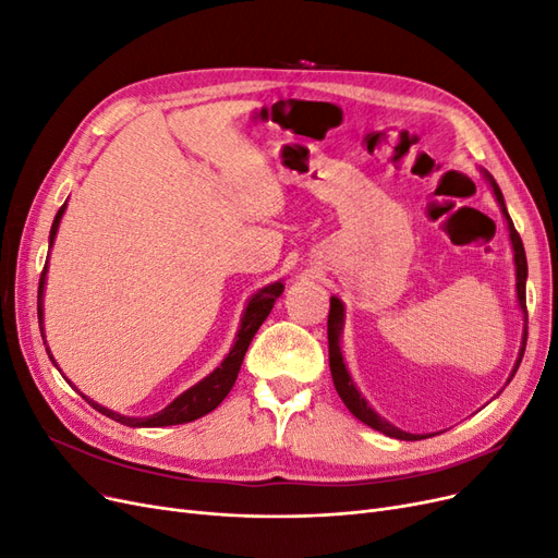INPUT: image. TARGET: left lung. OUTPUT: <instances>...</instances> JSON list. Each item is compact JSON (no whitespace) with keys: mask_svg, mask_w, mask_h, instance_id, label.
Masks as SVG:
<instances>
[{"mask_svg":"<svg viewBox=\"0 0 558 558\" xmlns=\"http://www.w3.org/2000/svg\"><path fill=\"white\" fill-rule=\"evenodd\" d=\"M486 179L488 183H492L494 189V195L498 199L500 205V211L505 216V221H508V230H510V242H512V251H514V267H517V300H519V307L521 312L526 314V277H529V265H526V251H523V244H521V238L519 232L514 230V223L512 218L508 214V209H505V199H502V193L498 189V183L494 181V177L486 172ZM529 316V314H526ZM529 324V318H526ZM342 326H344V305L340 298H330V314H328V356H330V375H332V384H335V391L337 396L342 398V402L349 408V412L356 416L359 421H363V424H367L369 428H375L388 437H396V440H424V437L428 435H416V433H408V430H400L398 426L388 424L386 418H381L373 408H369L367 400L361 396V391L356 388V384H353L349 369L344 365V359H342V349H340V335H342ZM526 337H529V330H523V342H521V351H519V359H517V365L512 369L510 379L514 377L517 367L523 359V351H526ZM508 379V381H510Z\"/></svg>","mask_w":558,"mask_h":558,"instance_id":"obj_1","label":"left lung"}]
</instances>
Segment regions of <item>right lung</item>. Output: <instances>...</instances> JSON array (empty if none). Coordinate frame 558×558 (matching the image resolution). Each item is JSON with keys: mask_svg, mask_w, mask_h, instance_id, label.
<instances>
[{"mask_svg": "<svg viewBox=\"0 0 558 558\" xmlns=\"http://www.w3.org/2000/svg\"><path fill=\"white\" fill-rule=\"evenodd\" d=\"M66 209V202L58 209L56 214V221L53 226H50V238H48V244L53 246L56 242V234H58V228H60V218ZM46 269L48 265L44 267L41 272V279H39V300H37V314H39V328H41V337H44V286H46ZM283 293V283L281 281H275L265 286V289H260L256 295H251V300L246 302V310L242 314V324H240V330H238V337H234V344L230 349L228 356L223 359V363L218 365L211 375H207L202 381H197L195 386H191L189 391H183L179 398H174L170 404H167L165 410L150 414V416H123L118 414L113 410H107L102 408V404H97L95 400L86 398L93 408L97 412H102L105 416L118 421V424L123 426H132V428H160V426H177V424H189V421H195L199 416L209 414L211 410H216L218 404L223 402V398L230 393V388L234 386V379H238L240 375V367H242V361H244V353L253 340V335L258 332V328L263 326V320L269 316V312H272L277 298ZM46 344V342H44ZM48 351V347H46ZM48 359L53 361V365L58 367L56 359L50 356L48 351ZM60 369V367H58ZM72 384V381H70Z\"/></svg>", "mask_w": 558, "mask_h": 558, "instance_id": "add662e5", "label": "right lung"}]
</instances>
